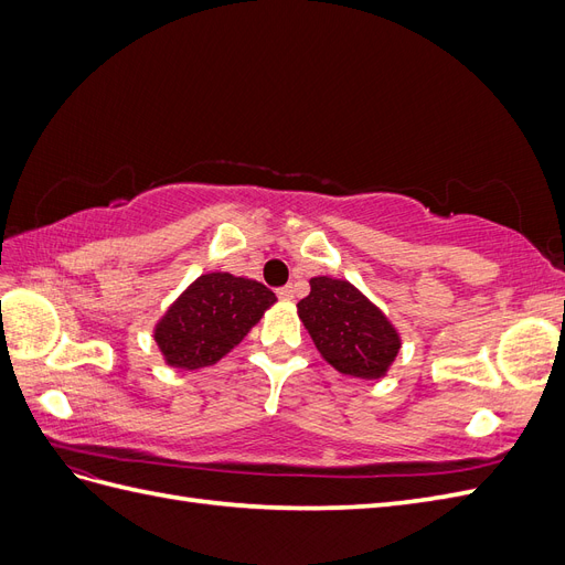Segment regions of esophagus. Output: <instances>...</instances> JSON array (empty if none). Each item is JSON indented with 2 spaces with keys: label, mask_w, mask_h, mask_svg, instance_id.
Instances as JSON below:
<instances>
[{
  "label": "esophagus",
  "mask_w": 565,
  "mask_h": 565,
  "mask_svg": "<svg viewBox=\"0 0 565 565\" xmlns=\"http://www.w3.org/2000/svg\"><path fill=\"white\" fill-rule=\"evenodd\" d=\"M278 297H280L282 301H292V299H295V287H292V285L280 287V289H278Z\"/></svg>",
  "instance_id": "1"
}]
</instances>
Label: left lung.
I'll list each match as a JSON object with an SVG mask.
<instances>
[{"label":"left lung","mask_w":565,"mask_h":565,"mask_svg":"<svg viewBox=\"0 0 565 565\" xmlns=\"http://www.w3.org/2000/svg\"><path fill=\"white\" fill-rule=\"evenodd\" d=\"M297 313L324 361L349 377L382 380L401 351L398 330L349 280L311 278Z\"/></svg>","instance_id":"8db88e82"}]
</instances>
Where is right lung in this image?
I'll list each match as a JSON object with an SVG mask.
<instances>
[{"label":"right lung","instance_id":"add662e5","mask_svg":"<svg viewBox=\"0 0 565 565\" xmlns=\"http://www.w3.org/2000/svg\"><path fill=\"white\" fill-rule=\"evenodd\" d=\"M276 301L262 282L231 273H204L169 306L152 337L169 367L200 370L241 344Z\"/></svg>","mask_w":565,"mask_h":565}]
</instances>
